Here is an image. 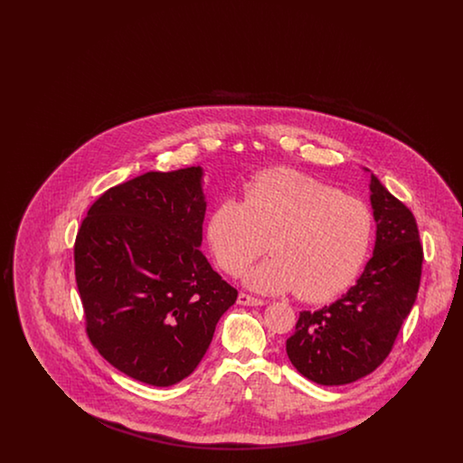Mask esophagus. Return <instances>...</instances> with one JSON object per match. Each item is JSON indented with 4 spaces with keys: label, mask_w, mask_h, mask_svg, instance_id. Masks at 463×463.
I'll return each mask as SVG.
<instances>
[{
    "label": "esophagus",
    "mask_w": 463,
    "mask_h": 463,
    "mask_svg": "<svg viewBox=\"0 0 463 463\" xmlns=\"http://www.w3.org/2000/svg\"><path fill=\"white\" fill-rule=\"evenodd\" d=\"M238 304H240V306L253 307V306H264V300H262V298H257V297H251V295H248V293H240V295H238Z\"/></svg>",
    "instance_id": "esophagus-1"
}]
</instances>
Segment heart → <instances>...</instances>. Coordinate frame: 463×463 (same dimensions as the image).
Here are the masks:
<instances>
[{
  "instance_id": "b5f03b06",
  "label": "heart",
  "mask_w": 463,
  "mask_h": 463,
  "mask_svg": "<svg viewBox=\"0 0 463 463\" xmlns=\"http://www.w3.org/2000/svg\"><path fill=\"white\" fill-rule=\"evenodd\" d=\"M374 236L372 208L363 199L312 176L269 170L251 178L241 199H223L206 221V241L223 272L244 276L264 293L295 291L325 302L342 293L366 262Z\"/></svg>"
}]
</instances>
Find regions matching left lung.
Returning <instances> with one entry per match:
<instances>
[{
    "instance_id": "obj_1",
    "label": "left lung",
    "mask_w": 463,
    "mask_h": 463,
    "mask_svg": "<svg viewBox=\"0 0 463 463\" xmlns=\"http://www.w3.org/2000/svg\"><path fill=\"white\" fill-rule=\"evenodd\" d=\"M373 257L357 283L331 306L304 310L287 354L319 385H345L374 372L391 354L415 304L423 248L413 213L372 175Z\"/></svg>"
}]
</instances>
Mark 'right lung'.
Segmentation results:
<instances>
[{
    "label": "right lung",
    "instance_id": "1",
    "mask_svg": "<svg viewBox=\"0 0 463 463\" xmlns=\"http://www.w3.org/2000/svg\"><path fill=\"white\" fill-rule=\"evenodd\" d=\"M201 166L147 172L90 206L74 274L91 345L121 373L168 387L193 373L238 289L199 246Z\"/></svg>",
    "mask_w": 463,
    "mask_h": 463
}]
</instances>
